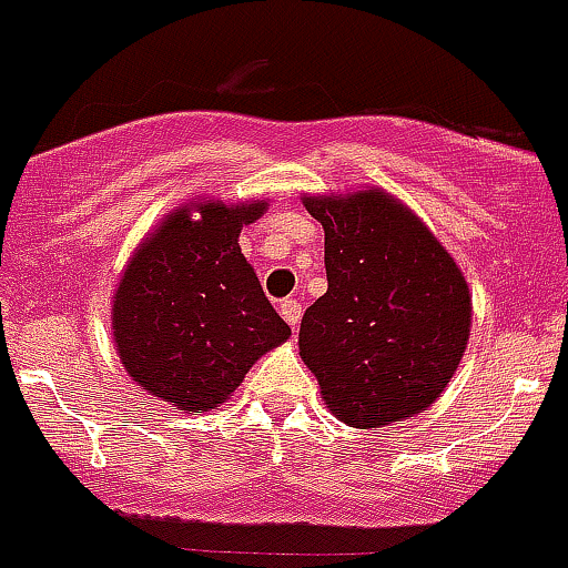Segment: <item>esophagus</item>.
I'll list each match as a JSON object with an SVG mask.
<instances>
[{
    "label": "esophagus",
    "mask_w": 568,
    "mask_h": 568,
    "mask_svg": "<svg viewBox=\"0 0 568 568\" xmlns=\"http://www.w3.org/2000/svg\"><path fill=\"white\" fill-rule=\"evenodd\" d=\"M278 312H282V317L292 325V328H297V323H301V303H297L295 297H286V301H282Z\"/></svg>",
    "instance_id": "obj_1"
}]
</instances>
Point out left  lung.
Instances as JSON below:
<instances>
[{
	"instance_id": "obj_1",
	"label": "left lung",
	"mask_w": 568,
	"mask_h": 568,
	"mask_svg": "<svg viewBox=\"0 0 568 568\" xmlns=\"http://www.w3.org/2000/svg\"><path fill=\"white\" fill-rule=\"evenodd\" d=\"M325 232L328 290L301 320V358L353 428L425 412L469 339L473 297L439 240L392 195L306 199Z\"/></svg>"
}]
</instances>
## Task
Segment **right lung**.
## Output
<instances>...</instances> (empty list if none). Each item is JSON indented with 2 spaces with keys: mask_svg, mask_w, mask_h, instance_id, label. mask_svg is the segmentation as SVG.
I'll use <instances>...</instances> for the list:
<instances>
[{
  "mask_svg": "<svg viewBox=\"0 0 568 568\" xmlns=\"http://www.w3.org/2000/svg\"><path fill=\"white\" fill-rule=\"evenodd\" d=\"M176 210L126 265L112 303L123 367L143 389L182 412L226 400L251 364L290 336L240 254V229L262 204Z\"/></svg>",
  "mask_w": 568,
  "mask_h": 568,
  "instance_id": "add662e5",
  "label": "right lung"
}]
</instances>
